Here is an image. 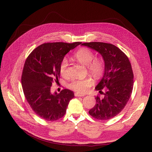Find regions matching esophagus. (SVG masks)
<instances>
[{
	"mask_svg": "<svg viewBox=\"0 0 152 152\" xmlns=\"http://www.w3.org/2000/svg\"><path fill=\"white\" fill-rule=\"evenodd\" d=\"M75 95L76 97H84V96H85L84 94H79V93H75Z\"/></svg>",
	"mask_w": 152,
	"mask_h": 152,
	"instance_id": "obj_1",
	"label": "esophagus"
}]
</instances>
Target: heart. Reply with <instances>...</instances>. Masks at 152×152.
Segmentation results:
<instances>
[{"mask_svg":"<svg viewBox=\"0 0 152 152\" xmlns=\"http://www.w3.org/2000/svg\"><path fill=\"white\" fill-rule=\"evenodd\" d=\"M75 57L84 65L91 73L96 76L102 75L105 70V63L102 58H94V52L88 48L82 47L79 49L74 54ZM68 62L66 58H63L60 65V72L62 76H66ZM93 84L91 77L75 79L69 84V88L79 93H84Z\"/></svg>","mask_w":152,"mask_h":152,"instance_id":"1","label":"heart"}]
</instances>
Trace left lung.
Instances as JSON below:
<instances>
[{
    "label": "left lung",
    "instance_id": "8db88e82",
    "mask_svg": "<svg viewBox=\"0 0 152 152\" xmlns=\"http://www.w3.org/2000/svg\"><path fill=\"white\" fill-rule=\"evenodd\" d=\"M82 45L100 53L105 61L104 75L95 87L103 95L95 97L96 103L89 113L98 120H108L120 113L131 97L134 84L131 64L127 55L111 44L91 42Z\"/></svg>",
    "mask_w": 152,
    "mask_h": 152
}]
</instances>
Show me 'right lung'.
<instances>
[{
  "mask_svg": "<svg viewBox=\"0 0 152 152\" xmlns=\"http://www.w3.org/2000/svg\"><path fill=\"white\" fill-rule=\"evenodd\" d=\"M80 42L44 43L27 57L21 76L24 94L34 113L47 121H56L65 115L73 91L63 89L52 94L50 87L58 82L60 65L65 55Z\"/></svg>",
  "mask_w": 152,
  "mask_h": 152,
  "instance_id": "obj_1",
  "label": "right lung"
}]
</instances>
